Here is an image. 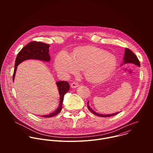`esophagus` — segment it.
I'll use <instances>...</instances> for the list:
<instances>
[{
  "mask_svg": "<svg viewBox=\"0 0 153 153\" xmlns=\"http://www.w3.org/2000/svg\"><path fill=\"white\" fill-rule=\"evenodd\" d=\"M77 86H79V84L77 82H74L71 83V87L72 88H77Z\"/></svg>",
  "mask_w": 153,
  "mask_h": 153,
  "instance_id": "34e87169",
  "label": "esophagus"
}]
</instances>
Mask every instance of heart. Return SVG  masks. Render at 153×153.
I'll use <instances>...</instances> for the list:
<instances>
[{"instance_id": "heart-1", "label": "heart", "mask_w": 153, "mask_h": 153, "mask_svg": "<svg viewBox=\"0 0 153 153\" xmlns=\"http://www.w3.org/2000/svg\"><path fill=\"white\" fill-rule=\"evenodd\" d=\"M116 57L106 51L94 47H85L75 50L71 56L62 51L56 58V70L64 75L76 74L83 70L85 78L97 82L110 75L116 67Z\"/></svg>"}]
</instances>
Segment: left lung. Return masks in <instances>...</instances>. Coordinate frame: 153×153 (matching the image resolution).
Segmentation results:
<instances>
[{
    "label": "left lung",
    "instance_id": "obj_1",
    "mask_svg": "<svg viewBox=\"0 0 153 153\" xmlns=\"http://www.w3.org/2000/svg\"><path fill=\"white\" fill-rule=\"evenodd\" d=\"M133 63L134 64L138 67H140V62L139 59H137V57H136V56L134 54V53H133L130 50H129L128 48H125V54H124V57H123V64H125V63ZM122 64V65H123ZM87 105H88V110L97 116H100V117H110V116H113L114 115L117 114L118 113H119L120 112H117L116 113H113V114H99L97 113H96L91 108V107L89 106V101L87 103Z\"/></svg>",
    "mask_w": 153,
    "mask_h": 153
}]
</instances>
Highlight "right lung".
Wrapping results in <instances>:
<instances>
[{"label": "right lung", "mask_w": 153, "mask_h": 153, "mask_svg": "<svg viewBox=\"0 0 153 153\" xmlns=\"http://www.w3.org/2000/svg\"><path fill=\"white\" fill-rule=\"evenodd\" d=\"M49 45L40 42L33 41L28 43L17 54L15 61V69L14 70L13 80H14V79L17 66L20 63L25 60L28 59H36L45 62H50L51 58L49 54ZM56 85L60 95L59 105L54 112L48 115L42 116L43 117H51L56 116L62 110L63 97L64 95L69 91L70 85L68 82L66 81L57 82Z\"/></svg>", "instance_id": "obj_1"}]
</instances>
